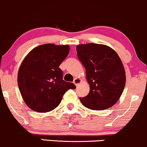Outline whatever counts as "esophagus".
<instances>
[{"label": "esophagus", "instance_id": "esophagus-1", "mask_svg": "<svg viewBox=\"0 0 147 147\" xmlns=\"http://www.w3.org/2000/svg\"><path fill=\"white\" fill-rule=\"evenodd\" d=\"M81 81H82L81 79L78 78H76L74 80V85H76V86H77V85H79V84H80V82H81Z\"/></svg>", "mask_w": 147, "mask_h": 147}]
</instances>
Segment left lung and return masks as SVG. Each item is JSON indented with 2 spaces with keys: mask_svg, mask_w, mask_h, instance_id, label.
Masks as SVG:
<instances>
[{
  "mask_svg": "<svg viewBox=\"0 0 147 147\" xmlns=\"http://www.w3.org/2000/svg\"><path fill=\"white\" fill-rule=\"evenodd\" d=\"M77 56L86 71L90 90L80 98L84 106L105 110L117 102L124 89L126 74L122 62L113 49L103 44H80Z\"/></svg>",
  "mask_w": 147,
  "mask_h": 147,
  "instance_id": "8db88e82",
  "label": "left lung"
}]
</instances>
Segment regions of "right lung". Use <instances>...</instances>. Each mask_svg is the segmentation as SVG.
<instances>
[{
  "instance_id": "add662e5",
  "label": "right lung",
  "mask_w": 147,
  "mask_h": 147,
  "mask_svg": "<svg viewBox=\"0 0 147 147\" xmlns=\"http://www.w3.org/2000/svg\"><path fill=\"white\" fill-rule=\"evenodd\" d=\"M69 53V45L46 44L34 48L22 62L18 73V85L25 103L30 109L47 113L55 109L72 82L62 79L59 68Z\"/></svg>"
}]
</instances>
